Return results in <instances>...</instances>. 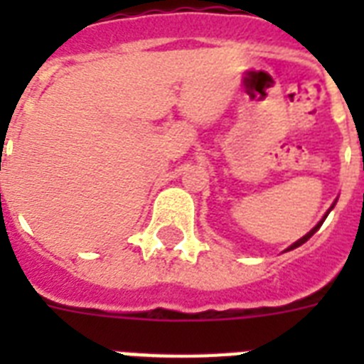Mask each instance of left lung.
Masks as SVG:
<instances>
[{
    "label": "left lung",
    "instance_id": "8db88e82",
    "mask_svg": "<svg viewBox=\"0 0 364 364\" xmlns=\"http://www.w3.org/2000/svg\"><path fill=\"white\" fill-rule=\"evenodd\" d=\"M331 210H333V208H331ZM327 215H328V211H327ZM327 215L323 217V221H325V219H327ZM323 221H319V223H317L316 227L311 228L310 232L306 234L304 238H300V240H299V242H294V243H293V245H291V247H289V249H287V251H291V249H294V247H299V245H302V243H304V242H308V240H310V238H311V236H314V234H316V232H317V230H319V227H321V225H323Z\"/></svg>",
    "mask_w": 364,
    "mask_h": 364
}]
</instances>
